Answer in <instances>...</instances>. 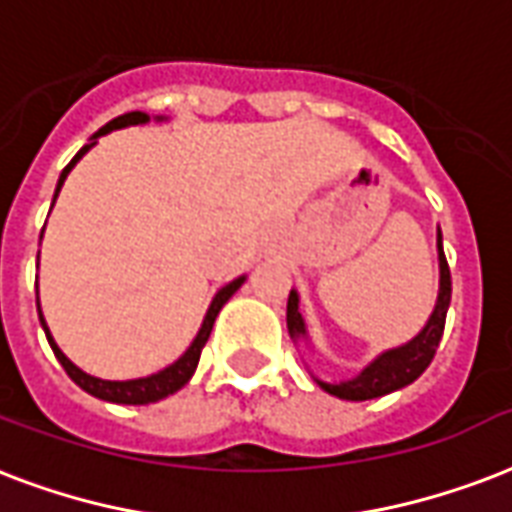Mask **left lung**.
I'll return each mask as SVG.
<instances>
[{
	"instance_id": "1",
	"label": "left lung",
	"mask_w": 512,
	"mask_h": 512,
	"mask_svg": "<svg viewBox=\"0 0 512 512\" xmlns=\"http://www.w3.org/2000/svg\"><path fill=\"white\" fill-rule=\"evenodd\" d=\"M438 260H440V292L438 303H435V311L432 317L424 325L413 341L397 346V349L384 351L381 357L370 362L368 368L362 370L360 376L349 378V381H338V384H330V381H319L317 384L325 389L327 395L341 397V400H373V397H384L389 392H397L403 386L413 384L416 378L429 368V362L438 351V343L443 338V327H446V314L448 303H451V271H448L446 255H443V236L438 230ZM287 330L298 341V338H306V322L300 317L298 311V292L292 290L290 298H287Z\"/></svg>"
}]
</instances>
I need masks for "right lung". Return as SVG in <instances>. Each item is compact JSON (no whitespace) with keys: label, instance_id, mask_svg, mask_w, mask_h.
Returning <instances> with one entry per match:
<instances>
[{"label":"right lung","instance_id":"1","mask_svg":"<svg viewBox=\"0 0 512 512\" xmlns=\"http://www.w3.org/2000/svg\"><path fill=\"white\" fill-rule=\"evenodd\" d=\"M150 117L144 115V112H126V115L115 117V120H109L107 126L99 128L96 134L91 136V142L85 144L83 150L74 155L72 161L66 163V169L61 171V177H58V185H56V195L58 190H61V185H64L66 174L74 169V163L83 158L85 152L91 150L93 144H96V139L104 134H109V131H115V128H126V126H139V123H147ZM158 120H163V117H158ZM56 195H53V204H56ZM241 284H244V276H239V279H233L230 284H225L217 295H214L212 306H209V311H206L204 317V325H201V330H198V335H195V341L190 343V349L179 357L174 365H169V368H163L161 373H152V376L147 378H131V381H104V378H96V376H88L85 370H80L77 365H74L69 357H66L64 351L58 349V343L53 341V335H50L48 325H45V317H42V311H39V303H37V311H39V322H42V330H45V335H48V343L50 349H53V354H56V360L61 362V368L66 370V376L72 378L74 384L80 386V389H85L88 395L99 397V400H107V403H120V405H147V403H158V400H163V397L174 395V392H179L182 386L193 378L195 368H198V360H201V349L206 346V341H209V335H212V327H214V319H217V314H220V308L228 303V298L233 295V292L239 290Z\"/></svg>","mask_w":512,"mask_h":512}]
</instances>
